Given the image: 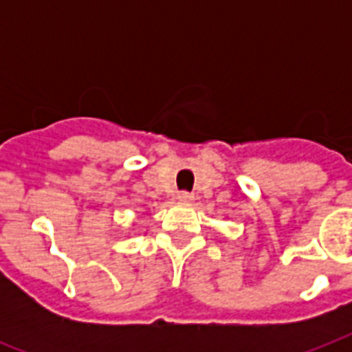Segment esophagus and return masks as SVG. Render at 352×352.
<instances>
[{"label": "esophagus", "mask_w": 352, "mask_h": 352, "mask_svg": "<svg viewBox=\"0 0 352 352\" xmlns=\"http://www.w3.org/2000/svg\"><path fill=\"white\" fill-rule=\"evenodd\" d=\"M193 195L192 193H188V192H181V193H177V201L182 204H192L193 203Z\"/></svg>", "instance_id": "34e87169"}]
</instances>
